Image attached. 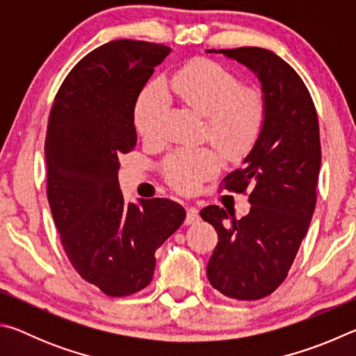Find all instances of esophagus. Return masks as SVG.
I'll list each match as a JSON object with an SVG mask.
<instances>
[{
  "label": "esophagus",
  "instance_id": "obj_1",
  "mask_svg": "<svg viewBox=\"0 0 356 356\" xmlns=\"http://www.w3.org/2000/svg\"><path fill=\"white\" fill-rule=\"evenodd\" d=\"M197 221H200V212H197V209L196 207L186 209V218H185L186 225H195Z\"/></svg>",
  "mask_w": 356,
  "mask_h": 356
}]
</instances>
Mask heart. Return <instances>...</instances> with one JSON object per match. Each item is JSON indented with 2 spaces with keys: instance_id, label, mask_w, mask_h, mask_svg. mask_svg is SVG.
<instances>
[{
  "instance_id": "1",
  "label": "heart",
  "mask_w": 356,
  "mask_h": 356,
  "mask_svg": "<svg viewBox=\"0 0 356 356\" xmlns=\"http://www.w3.org/2000/svg\"><path fill=\"white\" fill-rule=\"evenodd\" d=\"M165 89L180 104L206 119L207 138L229 160L242 159L261 136L267 104L256 88H243L237 75L210 59H193L168 78ZM170 102L160 86H149L135 106V125L144 140L160 135ZM220 160L209 149L179 150L165 165L174 188L190 193L218 170Z\"/></svg>"
}]
</instances>
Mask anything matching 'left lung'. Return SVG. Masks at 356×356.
Segmentation results:
<instances>
[{
	"instance_id": "1",
	"label": "left lung",
	"mask_w": 356,
	"mask_h": 356,
	"mask_svg": "<svg viewBox=\"0 0 356 356\" xmlns=\"http://www.w3.org/2000/svg\"><path fill=\"white\" fill-rule=\"evenodd\" d=\"M218 53L254 72L267 119L243 168L222 180V188L236 193L251 185L250 213L236 220L218 206L201 210L218 232L207 278L229 298L259 300L286 280L314 213L322 160L318 119L303 80L273 51L240 47Z\"/></svg>"
}]
</instances>
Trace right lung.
Instances as JSON below:
<instances>
[{
  "mask_svg": "<svg viewBox=\"0 0 356 356\" xmlns=\"http://www.w3.org/2000/svg\"><path fill=\"white\" fill-rule=\"evenodd\" d=\"M171 48L120 39L95 48L65 76L45 138L47 197L70 264L110 297L143 291L155 251L185 209L166 197L125 202L119 155L136 146L135 105Z\"/></svg>",
  "mask_w": 356,
  "mask_h": 356,
  "instance_id": "right-lung-1",
  "label": "right lung"
}]
</instances>
